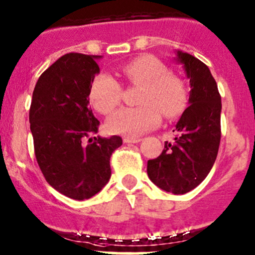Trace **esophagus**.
<instances>
[{
    "label": "esophagus",
    "instance_id": "1",
    "mask_svg": "<svg viewBox=\"0 0 255 255\" xmlns=\"http://www.w3.org/2000/svg\"><path fill=\"white\" fill-rule=\"evenodd\" d=\"M140 141V138H134V136H125V138H123V142H126V144H135V142Z\"/></svg>",
    "mask_w": 255,
    "mask_h": 255
}]
</instances>
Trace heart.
Listing matches in <instances>:
<instances>
[{"mask_svg":"<svg viewBox=\"0 0 255 255\" xmlns=\"http://www.w3.org/2000/svg\"><path fill=\"white\" fill-rule=\"evenodd\" d=\"M121 75L130 86L140 87L136 108H123L106 121L113 134L139 136L161 122V113L174 119L186 105V91L180 78L169 75L162 63L150 55H142L121 68ZM121 85L108 74L94 78L91 99L99 113L108 115L121 102Z\"/></svg>","mask_w":255,"mask_h":255,"instance_id":"b5f03b06","label":"heart"}]
</instances>
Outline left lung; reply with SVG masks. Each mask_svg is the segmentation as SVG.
Wrapping results in <instances>:
<instances>
[{
  "label": "left lung",
  "instance_id": "left-lung-1",
  "mask_svg": "<svg viewBox=\"0 0 255 255\" xmlns=\"http://www.w3.org/2000/svg\"><path fill=\"white\" fill-rule=\"evenodd\" d=\"M175 53L189 78L190 106L175 125L174 141L164 142L161 155L147 161V175L159 189L183 195L205 180L217 158L222 98L206 64L189 53Z\"/></svg>",
  "mask_w": 255,
  "mask_h": 255
}]
</instances>
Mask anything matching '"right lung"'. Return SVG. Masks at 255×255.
<instances>
[{"label": "right lung", "mask_w": 255, "mask_h": 255, "mask_svg": "<svg viewBox=\"0 0 255 255\" xmlns=\"http://www.w3.org/2000/svg\"><path fill=\"white\" fill-rule=\"evenodd\" d=\"M100 58L81 53L60 57L38 78L30 106L38 166L50 186L77 201L91 198L108 184L110 157L122 145L119 135L92 138L99 121L89 106V94L100 72Z\"/></svg>", "instance_id": "add662e5"}]
</instances>
